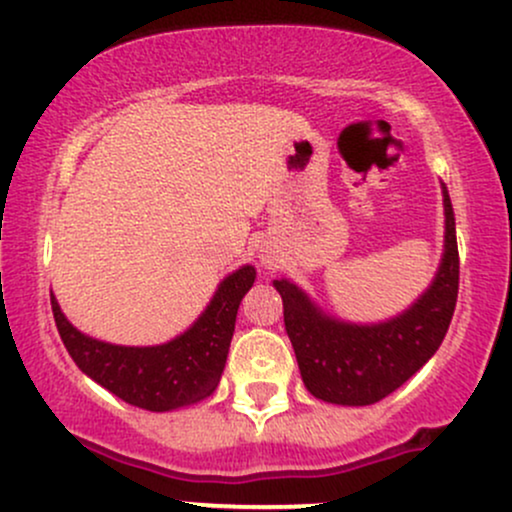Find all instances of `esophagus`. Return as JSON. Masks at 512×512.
<instances>
[{
  "instance_id": "1",
  "label": "esophagus",
  "mask_w": 512,
  "mask_h": 512,
  "mask_svg": "<svg viewBox=\"0 0 512 512\" xmlns=\"http://www.w3.org/2000/svg\"><path fill=\"white\" fill-rule=\"evenodd\" d=\"M262 264H264V267H267V269H272V267H276V257L264 255V257H262Z\"/></svg>"
}]
</instances>
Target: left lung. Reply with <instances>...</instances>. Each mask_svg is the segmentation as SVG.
Segmentation results:
<instances>
[{"label": "left lung", "mask_w": 512, "mask_h": 512, "mask_svg": "<svg viewBox=\"0 0 512 512\" xmlns=\"http://www.w3.org/2000/svg\"><path fill=\"white\" fill-rule=\"evenodd\" d=\"M443 187L445 243L431 286L407 310L383 322H346L325 313L289 279H274L284 325L308 392L322 402L366 407L385 399L438 351L460 286L455 211Z\"/></svg>", "instance_id": "left-lung-1"}]
</instances>
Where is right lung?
I'll return each instance as SVG.
<instances>
[{
  "mask_svg": "<svg viewBox=\"0 0 512 512\" xmlns=\"http://www.w3.org/2000/svg\"><path fill=\"white\" fill-rule=\"evenodd\" d=\"M255 267L243 264L221 281L204 313L185 332L156 346H120L79 332L52 296V315L69 356L88 378L146 411H173L202 402L219 387L236 315L255 284Z\"/></svg>",
  "mask_w": 512,
  "mask_h": 512,
  "instance_id": "1",
  "label": "right lung"
}]
</instances>
